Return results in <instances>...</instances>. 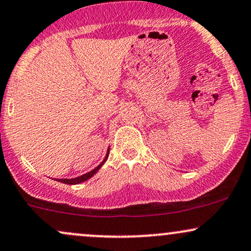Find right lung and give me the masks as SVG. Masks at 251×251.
Wrapping results in <instances>:
<instances>
[{"label":"right lung","instance_id":"right-lung-1","mask_svg":"<svg viewBox=\"0 0 251 251\" xmlns=\"http://www.w3.org/2000/svg\"><path fill=\"white\" fill-rule=\"evenodd\" d=\"M107 156H108V152H107V154H106V156H105L104 161H102V162H101V164L98 166V167H96V168H95V170H92L91 172H89V173H86V174L81 175V176L75 177V179H58V181H59V182L66 183V185H77V183L84 182V181L89 180V179H90V177H92V176H93V175H95V174L97 173V172H98V170H99V168H100V167H101V166H102V165H104V162H105V161H106Z\"/></svg>","mask_w":251,"mask_h":251}]
</instances>
